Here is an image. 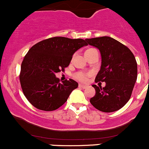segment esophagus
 <instances>
[{"label":"esophagus","mask_w":149,"mask_h":149,"mask_svg":"<svg viewBox=\"0 0 149 149\" xmlns=\"http://www.w3.org/2000/svg\"><path fill=\"white\" fill-rule=\"evenodd\" d=\"M79 88H81V89H86L87 87V86L83 85H82V84H79Z\"/></svg>","instance_id":"esophagus-1"}]
</instances>
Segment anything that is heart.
<instances>
[{
    "label": "heart",
    "mask_w": 149,
    "mask_h": 149,
    "mask_svg": "<svg viewBox=\"0 0 149 149\" xmlns=\"http://www.w3.org/2000/svg\"><path fill=\"white\" fill-rule=\"evenodd\" d=\"M92 75V72H77L74 73L73 77L75 79L81 82H86L89 77Z\"/></svg>",
    "instance_id": "heart-1"
}]
</instances>
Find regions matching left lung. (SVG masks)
<instances>
[{
	"label": "left lung",
	"mask_w": 149,
	"mask_h": 149,
	"mask_svg": "<svg viewBox=\"0 0 149 149\" xmlns=\"http://www.w3.org/2000/svg\"><path fill=\"white\" fill-rule=\"evenodd\" d=\"M87 44L99 49L101 54L100 70L95 82H105L104 87L93 85L95 95L90 102L105 113L116 111L131 98L137 79V62L131 50L109 36L86 39Z\"/></svg>",
	"instance_id": "obj_1"
}]
</instances>
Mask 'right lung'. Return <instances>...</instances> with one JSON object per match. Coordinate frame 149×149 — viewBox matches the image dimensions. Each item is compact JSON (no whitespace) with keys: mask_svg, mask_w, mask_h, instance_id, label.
<instances>
[{"mask_svg":"<svg viewBox=\"0 0 149 149\" xmlns=\"http://www.w3.org/2000/svg\"><path fill=\"white\" fill-rule=\"evenodd\" d=\"M87 45L82 39L56 36L39 41L29 50L19 79L23 93L33 106L52 111L64 104L78 83L72 79L60 82L55 74L64 71L74 52Z\"/></svg>","mask_w":149,"mask_h":149,"instance_id":"obj_1","label":"right lung"}]
</instances>
